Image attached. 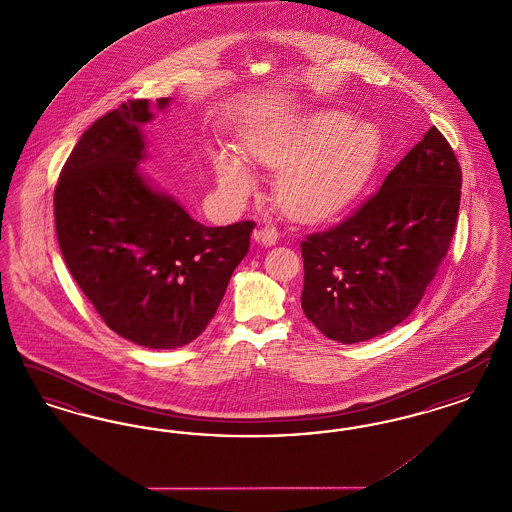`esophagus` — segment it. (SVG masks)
Listing matches in <instances>:
<instances>
[{
  "label": "esophagus",
  "mask_w": 512,
  "mask_h": 512,
  "mask_svg": "<svg viewBox=\"0 0 512 512\" xmlns=\"http://www.w3.org/2000/svg\"><path fill=\"white\" fill-rule=\"evenodd\" d=\"M278 238H280V232L276 230V226H270V224L261 226L259 230L253 232V240H255L257 244L267 245V247L276 244Z\"/></svg>",
  "instance_id": "esophagus-1"
}]
</instances>
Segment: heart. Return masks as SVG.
Masks as SVG:
<instances>
[{"mask_svg":"<svg viewBox=\"0 0 512 512\" xmlns=\"http://www.w3.org/2000/svg\"><path fill=\"white\" fill-rule=\"evenodd\" d=\"M249 155L276 174V199L293 219L334 215L361 190L378 157V134L368 124L340 111H320L292 126L253 136ZM220 188L245 199L255 190V176L244 159L222 153L217 159Z\"/></svg>","mask_w":512,"mask_h":512,"instance_id":"b5f03b06","label":"heart"}]
</instances>
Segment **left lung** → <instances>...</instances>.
<instances>
[{
    "label": "left lung",
    "instance_id": "1",
    "mask_svg": "<svg viewBox=\"0 0 512 512\" xmlns=\"http://www.w3.org/2000/svg\"><path fill=\"white\" fill-rule=\"evenodd\" d=\"M461 184V165L432 126L351 217L301 242L305 317L340 343L401 324L447 255Z\"/></svg>",
    "mask_w": 512,
    "mask_h": 512
}]
</instances>
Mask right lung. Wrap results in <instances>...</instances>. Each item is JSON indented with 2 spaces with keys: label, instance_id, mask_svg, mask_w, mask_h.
Here are the masks:
<instances>
[{
  "label": "right lung",
  "instance_id": "obj_1",
  "mask_svg": "<svg viewBox=\"0 0 512 512\" xmlns=\"http://www.w3.org/2000/svg\"><path fill=\"white\" fill-rule=\"evenodd\" d=\"M171 98L157 99L165 111ZM147 99L122 103L78 140L55 188L63 259L99 317L149 349L194 341L215 317L255 222L209 228L157 190L146 159Z\"/></svg>",
  "mask_w": 512,
  "mask_h": 512
}]
</instances>
